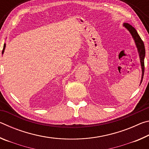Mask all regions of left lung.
<instances>
[{"instance_id":"1","label":"left lung","mask_w":149,"mask_h":149,"mask_svg":"<svg viewBox=\"0 0 149 149\" xmlns=\"http://www.w3.org/2000/svg\"><path fill=\"white\" fill-rule=\"evenodd\" d=\"M123 26H124L125 28L130 32V33L132 34L133 38L135 41L136 46H137L138 52L139 54L141 65V68H142V77H141V82H142L143 79V75H144V72H145L144 59L145 56V49L144 42H143L142 39H141L140 36L137 33V31H136V29L132 26H131L130 24L127 23H124L123 24Z\"/></svg>"}]
</instances>
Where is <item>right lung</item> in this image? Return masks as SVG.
I'll return each mask as SVG.
<instances>
[{
  "label": "right lung",
  "instance_id": "right-lung-1",
  "mask_svg": "<svg viewBox=\"0 0 149 149\" xmlns=\"http://www.w3.org/2000/svg\"><path fill=\"white\" fill-rule=\"evenodd\" d=\"M5 47H6V44H4V45L3 50H2V54H3V53H4V49H5Z\"/></svg>",
  "mask_w": 149,
  "mask_h": 149
}]
</instances>
